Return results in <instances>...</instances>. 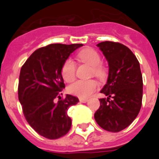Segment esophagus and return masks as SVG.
<instances>
[{"instance_id": "34e87169", "label": "esophagus", "mask_w": 159, "mask_h": 159, "mask_svg": "<svg viewBox=\"0 0 159 159\" xmlns=\"http://www.w3.org/2000/svg\"><path fill=\"white\" fill-rule=\"evenodd\" d=\"M88 99H83V98H80V102H83V103H84V102H88Z\"/></svg>"}]
</instances>
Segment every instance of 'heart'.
<instances>
[{"instance_id":"heart-1","label":"heart","mask_w":159,"mask_h":159,"mask_svg":"<svg viewBox=\"0 0 159 159\" xmlns=\"http://www.w3.org/2000/svg\"><path fill=\"white\" fill-rule=\"evenodd\" d=\"M79 59L93 67V72L96 76L103 75V69L101 64L99 54L92 48H85L78 54ZM63 79L67 83L72 82L75 77V64L71 59H67L64 63L61 69ZM99 88V84L95 80H77L68 88L70 93L79 98H88L93 94Z\"/></svg>"}]
</instances>
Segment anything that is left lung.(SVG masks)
I'll return each mask as SVG.
<instances>
[{
	"instance_id": "left-lung-1",
	"label": "left lung",
	"mask_w": 159,
	"mask_h": 159,
	"mask_svg": "<svg viewBox=\"0 0 159 159\" xmlns=\"http://www.w3.org/2000/svg\"><path fill=\"white\" fill-rule=\"evenodd\" d=\"M97 46L109 64V75L101 93L95 121L103 130L119 132L127 128L140 111L143 100V75L134 54L127 46L104 41Z\"/></svg>"
}]
</instances>
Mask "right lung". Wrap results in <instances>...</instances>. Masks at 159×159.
Listing matches in <instances>:
<instances>
[{"mask_svg":"<svg viewBox=\"0 0 159 159\" xmlns=\"http://www.w3.org/2000/svg\"><path fill=\"white\" fill-rule=\"evenodd\" d=\"M81 46L82 43H52L40 48L20 69L18 99L24 116L35 131L48 139L63 137L71 129L67 109L76 104L79 99L71 95L60 97L65 88L61 69L70 54Z\"/></svg>","mask_w":159,"mask_h":159,"instance_id":"1","label":"right lung"}]
</instances>
